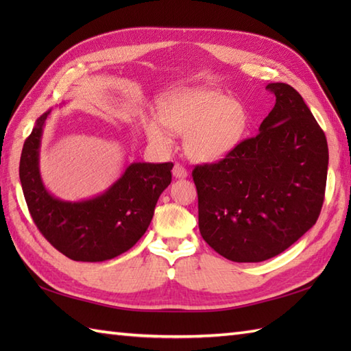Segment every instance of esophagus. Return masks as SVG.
<instances>
[{"label": "esophagus", "mask_w": 351, "mask_h": 351, "mask_svg": "<svg viewBox=\"0 0 351 351\" xmlns=\"http://www.w3.org/2000/svg\"><path fill=\"white\" fill-rule=\"evenodd\" d=\"M171 173H173V176L176 178V180H184V178L189 176L187 169H185L184 166H181V164H175L173 170H171Z\"/></svg>", "instance_id": "34e87169"}]
</instances>
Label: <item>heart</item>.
Masks as SVG:
<instances>
[{"mask_svg":"<svg viewBox=\"0 0 351 351\" xmlns=\"http://www.w3.org/2000/svg\"><path fill=\"white\" fill-rule=\"evenodd\" d=\"M161 119L169 131L185 136V154L199 162L225 158L241 143L249 125L240 101L206 88H184L170 95L161 104ZM147 136L166 141V134L155 122L147 123Z\"/></svg>","mask_w":351,"mask_h":351,"instance_id":"1","label":"heart"}]
</instances>
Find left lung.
Here are the masks:
<instances>
[{
	"mask_svg": "<svg viewBox=\"0 0 351 351\" xmlns=\"http://www.w3.org/2000/svg\"><path fill=\"white\" fill-rule=\"evenodd\" d=\"M259 134L219 162L196 166L204 240L234 263H261L287 250L322 211L329 149L300 93L285 83Z\"/></svg>",
	"mask_w": 351,
	"mask_h": 351,
	"instance_id": "1",
	"label": "left lung"
}]
</instances>
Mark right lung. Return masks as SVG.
<instances>
[{
	"instance_id": "1",
	"label": "right lung",
	"mask_w": 351,
	"mask_h": 351,
	"mask_svg": "<svg viewBox=\"0 0 351 351\" xmlns=\"http://www.w3.org/2000/svg\"><path fill=\"white\" fill-rule=\"evenodd\" d=\"M52 108L36 121L22 147L19 180L29 214L42 235L64 256L102 263L130 250L151 225L155 205L171 181V162H131L117 181L90 199L51 195L40 175L43 126Z\"/></svg>"
}]
</instances>
